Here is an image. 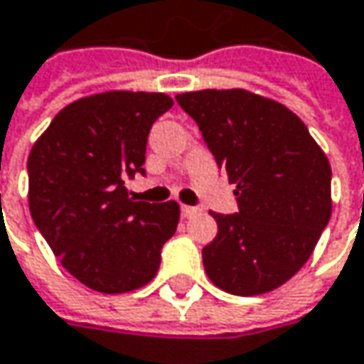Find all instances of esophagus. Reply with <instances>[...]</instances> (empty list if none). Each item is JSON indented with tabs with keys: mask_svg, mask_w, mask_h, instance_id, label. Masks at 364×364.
Segmentation results:
<instances>
[{
	"mask_svg": "<svg viewBox=\"0 0 364 364\" xmlns=\"http://www.w3.org/2000/svg\"><path fill=\"white\" fill-rule=\"evenodd\" d=\"M198 213V208H193V206H181V215L185 218H189V216H193Z\"/></svg>",
	"mask_w": 364,
	"mask_h": 364,
	"instance_id": "esophagus-1",
	"label": "esophagus"
}]
</instances>
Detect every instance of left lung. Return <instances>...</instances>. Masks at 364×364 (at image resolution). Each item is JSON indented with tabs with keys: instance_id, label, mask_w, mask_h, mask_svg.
Segmentation results:
<instances>
[{
	"instance_id": "obj_1",
	"label": "left lung",
	"mask_w": 364,
	"mask_h": 364,
	"mask_svg": "<svg viewBox=\"0 0 364 364\" xmlns=\"http://www.w3.org/2000/svg\"><path fill=\"white\" fill-rule=\"evenodd\" d=\"M235 185L237 213H213L218 233L202 250L216 287L258 296L291 279L331 218V166L306 124L283 104L246 89L179 93Z\"/></svg>"
}]
</instances>
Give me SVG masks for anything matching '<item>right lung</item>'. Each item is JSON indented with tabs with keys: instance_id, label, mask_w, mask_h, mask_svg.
I'll use <instances>...</instances> for the list:
<instances>
[{
	"instance_id": "obj_1",
	"label": "right lung",
	"mask_w": 364,
	"mask_h": 364,
	"mask_svg": "<svg viewBox=\"0 0 364 364\" xmlns=\"http://www.w3.org/2000/svg\"><path fill=\"white\" fill-rule=\"evenodd\" d=\"M173 108L166 93L106 91L60 110L28 154L31 216L83 285L124 294L156 277L179 204H148L124 187L144 171L151 124Z\"/></svg>"
}]
</instances>
